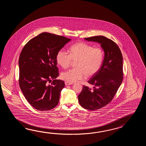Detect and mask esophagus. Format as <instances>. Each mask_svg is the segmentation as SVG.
Segmentation results:
<instances>
[{
    "label": "esophagus",
    "instance_id": "1",
    "mask_svg": "<svg viewBox=\"0 0 146 146\" xmlns=\"http://www.w3.org/2000/svg\"><path fill=\"white\" fill-rule=\"evenodd\" d=\"M65 84L66 86H68V85H71V84H72V83L69 82H68V81H65Z\"/></svg>",
    "mask_w": 146,
    "mask_h": 146
}]
</instances>
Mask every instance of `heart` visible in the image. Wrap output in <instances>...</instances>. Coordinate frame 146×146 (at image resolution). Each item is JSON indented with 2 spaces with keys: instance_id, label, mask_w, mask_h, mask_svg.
I'll return each mask as SVG.
<instances>
[{
  "instance_id": "1",
  "label": "heart",
  "mask_w": 146,
  "mask_h": 146,
  "mask_svg": "<svg viewBox=\"0 0 146 146\" xmlns=\"http://www.w3.org/2000/svg\"><path fill=\"white\" fill-rule=\"evenodd\" d=\"M69 54L64 49L59 50L56 56L57 64L63 68H67L72 60H77L76 68L70 69L61 74V78L69 82L85 79L99 71L104 60V53L99 47L79 42L72 45L69 48Z\"/></svg>"
}]
</instances>
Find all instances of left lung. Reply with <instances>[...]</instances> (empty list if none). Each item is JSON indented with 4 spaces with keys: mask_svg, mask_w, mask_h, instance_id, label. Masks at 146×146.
Masks as SVG:
<instances>
[{
    "mask_svg": "<svg viewBox=\"0 0 146 146\" xmlns=\"http://www.w3.org/2000/svg\"><path fill=\"white\" fill-rule=\"evenodd\" d=\"M84 40L100 44L104 52L99 71L88 81L89 84L94 86L93 89L84 86L78 96L82 107L94 111L108 104L120 87L123 78V56L117 45L104 36L84 38Z\"/></svg>",
    "mask_w": 146,
    "mask_h": 146,
    "instance_id": "1",
    "label": "left lung"
}]
</instances>
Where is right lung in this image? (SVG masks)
<instances>
[{
  "label": "right lung",
  "instance_id": "add662e5",
  "mask_svg": "<svg viewBox=\"0 0 146 146\" xmlns=\"http://www.w3.org/2000/svg\"><path fill=\"white\" fill-rule=\"evenodd\" d=\"M70 40L44 32L31 39L22 49L19 59V86L28 102L37 110H50L59 102L65 85L64 81L55 79L59 75L56 54Z\"/></svg>",
  "mask_w": 146,
  "mask_h": 146
}]
</instances>
